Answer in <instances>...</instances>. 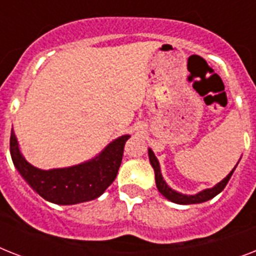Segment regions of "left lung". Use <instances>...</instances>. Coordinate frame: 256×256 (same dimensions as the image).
<instances>
[{
	"instance_id": "obj_1",
	"label": "left lung",
	"mask_w": 256,
	"mask_h": 256,
	"mask_svg": "<svg viewBox=\"0 0 256 256\" xmlns=\"http://www.w3.org/2000/svg\"><path fill=\"white\" fill-rule=\"evenodd\" d=\"M148 158H150V164H152V168L156 171V187H158V190L162 195H164V198H168V200L174 203H178V204H194V203H202L206 202V200H210L215 196V195H218L220 191L226 187V184L230 180L231 175L234 172V170L231 171L230 174L227 175L226 178L220 180V182L214 186L212 188H207V190H203L200 192L195 195H183L180 192H176V191L171 190L170 187L166 184V182L162 178V174H160V162L154 156V152H152V148H148Z\"/></svg>"
}]
</instances>
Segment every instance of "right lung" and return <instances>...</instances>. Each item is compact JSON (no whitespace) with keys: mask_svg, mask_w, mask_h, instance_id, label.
<instances>
[{"mask_svg":"<svg viewBox=\"0 0 256 256\" xmlns=\"http://www.w3.org/2000/svg\"><path fill=\"white\" fill-rule=\"evenodd\" d=\"M128 138L130 136H120L96 158L85 164L46 171L26 162L12 130L10 156L20 174L42 198L56 204H76L98 198L114 182Z\"/></svg>","mask_w":256,"mask_h":256,"instance_id":"right-lung-1","label":"right lung"}]
</instances>
